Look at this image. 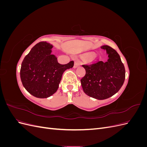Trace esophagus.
<instances>
[{"instance_id":"esophagus-1","label":"esophagus","mask_w":147,"mask_h":147,"mask_svg":"<svg viewBox=\"0 0 147 147\" xmlns=\"http://www.w3.org/2000/svg\"><path fill=\"white\" fill-rule=\"evenodd\" d=\"M80 63L78 61H75V63H74V67L75 69H76V68H77L78 67L80 66Z\"/></svg>"}]
</instances>
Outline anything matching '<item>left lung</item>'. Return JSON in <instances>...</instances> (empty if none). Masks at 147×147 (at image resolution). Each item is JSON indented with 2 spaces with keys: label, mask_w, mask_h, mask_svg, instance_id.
Masks as SVG:
<instances>
[{
  "label": "left lung",
  "mask_w": 147,
  "mask_h": 147,
  "mask_svg": "<svg viewBox=\"0 0 147 147\" xmlns=\"http://www.w3.org/2000/svg\"><path fill=\"white\" fill-rule=\"evenodd\" d=\"M106 51L107 61H97L82 66L86 70L81 79L85 94L98 100L112 97L120 90L125 80V69L118 53L107 45L100 47Z\"/></svg>",
  "instance_id": "left-lung-1"
}]
</instances>
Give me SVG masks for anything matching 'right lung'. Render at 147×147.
<instances>
[{"mask_svg":"<svg viewBox=\"0 0 147 147\" xmlns=\"http://www.w3.org/2000/svg\"><path fill=\"white\" fill-rule=\"evenodd\" d=\"M53 46L46 42L36 44L21 64L20 77L23 85L30 94L47 98L57 91L63 73L72 68L74 61L61 64L52 55Z\"/></svg>","mask_w":147,"mask_h":147,"instance_id":"right-lung-1","label":"right lung"}]
</instances>
